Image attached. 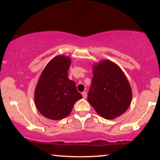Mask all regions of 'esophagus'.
Returning a JSON list of instances; mask_svg holds the SVG:
<instances>
[{"instance_id":"34e87169","label":"esophagus","mask_w":160,"mask_h":160,"mask_svg":"<svg viewBox=\"0 0 160 160\" xmlns=\"http://www.w3.org/2000/svg\"><path fill=\"white\" fill-rule=\"evenodd\" d=\"M82 94L83 98H84V99H85L86 97H87V92H83L82 93Z\"/></svg>"}]
</instances>
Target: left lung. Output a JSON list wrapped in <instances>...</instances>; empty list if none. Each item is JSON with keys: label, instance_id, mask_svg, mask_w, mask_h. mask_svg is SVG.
<instances>
[{"label": "left lung", "instance_id": "1", "mask_svg": "<svg viewBox=\"0 0 160 160\" xmlns=\"http://www.w3.org/2000/svg\"><path fill=\"white\" fill-rule=\"evenodd\" d=\"M131 98V86L117 65L107 60L94 67L88 100L99 115L118 117L128 109Z\"/></svg>", "mask_w": 160, "mask_h": 160}]
</instances>
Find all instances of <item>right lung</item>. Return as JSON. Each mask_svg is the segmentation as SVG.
<instances>
[{
  "instance_id": "right-lung-1",
  "label": "right lung",
  "mask_w": 160,
  "mask_h": 160,
  "mask_svg": "<svg viewBox=\"0 0 160 160\" xmlns=\"http://www.w3.org/2000/svg\"><path fill=\"white\" fill-rule=\"evenodd\" d=\"M70 59L65 56L53 58L42 72L35 90L34 100L41 114L51 120L68 116L75 103L82 98L74 81L68 78Z\"/></svg>"
}]
</instances>
